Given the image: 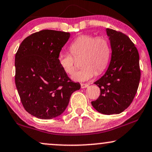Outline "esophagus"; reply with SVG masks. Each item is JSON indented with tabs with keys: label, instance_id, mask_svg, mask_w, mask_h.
I'll return each mask as SVG.
<instances>
[{
	"label": "esophagus",
	"instance_id": "esophagus-1",
	"mask_svg": "<svg viewBox=\"0 0 152 152\" xmlns=\"http://www.w3.org/2000/svg\"><path fill=\"white\" fill-rule=\"evenodd\" d=\"M88 86V84H87V83H81V88H85Z\"/></svg>",
	"mask_w": 152,
	"mask_h": 152
}]
</instances>
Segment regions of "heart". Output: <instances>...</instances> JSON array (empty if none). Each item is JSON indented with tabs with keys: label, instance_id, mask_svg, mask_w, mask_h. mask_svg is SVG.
Segmentation results:
<instances>
[{
	"label": "heart",
	"instance_id": "b5f03b06",
	"mask_svg": "<svg viewBox=\"0 0 152 152\" xmlns=\"http://www.w3.org/2000/svg\"><path fill=\"white\" fill-rule=\"evenodd\" d=\"M71 53L60 52L58 55V63L62 70L67 74H72L75 69V58L82 57L81 65L83 66L73 74L72 78L76 81H86L98 73L106 69L110 61L111 47L105 36L92 35H81L71 43Z\"/></svg>",
	"mask_w": 152,
	"mask_h": 152
}]
</instances>
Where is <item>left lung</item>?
<instances>
[{"label": "left lung", "instance_id": "1", "mask_svg": "<svg viewBox=\"0 0 152 152\" xmlns=\"http://www.w3.org/2000/svg\"><path fill=\"white\" fill-rule=\"evenodd\" d=\"M111 47V58L105 74L94 82L101 94L91 102L103 114H118L129 106L137 94L141 77L139 52L126 35L106 28Z\"/></svg>", "mask_w": 152, "mask_h": 152}]
</instances>
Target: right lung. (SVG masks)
I'll return each instance as SVG.
<instances>
[{"label": "right lung", "mask_w": 152, "mask_h": 152, "mask_svg": "<svg viewBox=\"0 0 152 152\" xmlns=\"http://www.w3.org/2000/svg\"><path fill=\"white\" fill-rule=\"evenodd\" d=\"M69 37L70 34L64 31H38L26 38L15 54V86L24 109L36 118L60 116L71 94L81 88L57 60Z\"/></svg>", "instance_id": "obj_1"}]
</instances>
